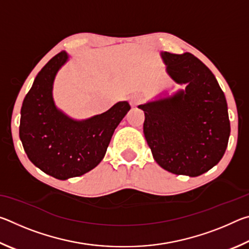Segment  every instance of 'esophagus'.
Returning <instances> with one entry per match:
<instances>
[{"label": "esophagus", "mask_w": 249, "mask_h": 249, "mask_svg": "<svg viewBox=\"0 0 249 249\" xmlns=\"http://www.w3.org/2000/svg\"><path fill=\"white\" fill-rule=\"evenodd\" d=\"M142 100H144V98H142V95H141V94L134 95L133 98L130 99V105H132V107H136V105L141 104L142 102Z\"/></svg>", "instance_id": "34e87169"}]
</instances>
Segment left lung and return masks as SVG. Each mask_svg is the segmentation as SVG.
I'll return each instance as SVG.
<instances>
[{"mask_svg":"<svg viewBox=\"0 0 249 249\" xmlns=\"http://www.w3.org/2000/svg\"><path fill=\"white\" fill-rule=\"evenodd\" d=\"M167 71L185 91L140 105L154 159L175 175L200 176L217 165L231 133L224 92L214 74L190 53H162Z\"/></svg>","mask_w":249,"mask_h":249,"instance_id":"left-lung-1","label":"left lung"}]
</instances>
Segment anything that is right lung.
Masks as SVG:
<instances>
[{
    "label": "right lung",
    "instance_id": "right-lung-1",
    "mask_svg": "<svg viewBox=\"0 0 249 249\" xmlns=\"http://www.w3.org/2000/svg\"><path fill=\"white\" fill-rule=\"evenodd\" d=\"M68 56L59 53L37 74L20 109L19 138L29 160L45 174L59 180L82 176L99 165L112 135L127 114L128 102L82 122L58 111L53 83Z\"/></svg>",
    "mask_w": 249,
    "mask_h": 249
}]
</instances>
